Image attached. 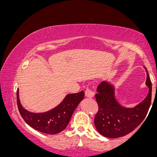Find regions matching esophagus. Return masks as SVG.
I'll return each instance as SVG.
<instances>
[{
    "label": "esophagus",
    "instance_id": "obj_1",
    "mask_svg": "<svg viewBox=\"0 0 157 157\" xmlns=\"http://www.w3.org/2000/svg\"><path fill=\"white\" fill-rule=\"evenodd\" d=\"M85 95L86 97L88 98H92L94 97V92L93 91V90L90 89V88H87V89L86 90V92H85Z\"/></svg>",
    "mask_w": 157,
    "mask_h": 157
}]
</instances>
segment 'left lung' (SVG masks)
I'll list each match as a JSON object with an SVG mask.
<instances>
[{
	"mask_svg": "<svg viewBox=\"0 0 157 157\" xmlns=\"http://www.w3.org/2000/svg\"><path fill=\"white\" fill-rule=\"evenodd\" d=\"M147 71L146 86L149 88L147 97L134 108L122 106L115 98V86L108 81H103L98 86L95 99L98 112L94 124L97 131L108 138H118L130 133L139 126L148 113L151 105V82Z\"/></svg>",
	"mask_w": 157,
	"mask_h": 157,
	"instance_id": "left-lung-1",
	"label": "left lung"
}]
</instances>
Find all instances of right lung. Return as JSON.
<instances>
[{
	"label": "right lung",
	"instance_id": "add662e5",
	"mask_svg": "<svg viewBox=\"0 0 157 157\" xmlns=\"http://www.w3.org/2000/svg\"><path fill=\"white\" fill-rule=\"evenodd\" d=\"M84 92L68 94L62 103L45 113H31L20 103L19 90H17V102L19 112L27 124L41 132L55 135L65 129L74 110L84 98Z\"/></svg>",
	"mask_w": 157,
	"mask_h": 157
}]
</instances>
